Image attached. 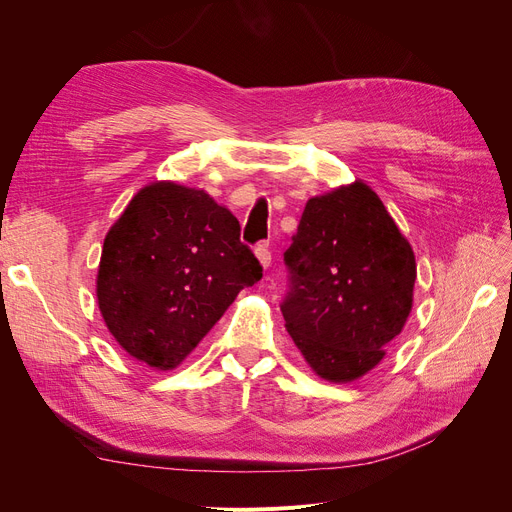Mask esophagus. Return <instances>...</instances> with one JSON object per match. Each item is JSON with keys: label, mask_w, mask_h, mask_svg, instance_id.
I'll list each match as a JSON object with an SVG mask.
<instances>
[{"label": "esophagus", "mask_w": 512, "mask_h": 512, "mask_svg": "<svg viewBox=\"0 0 512 512\" xmlns=\"http://www.w3.org/2000/svg\"><path fill=\"white\" fill-rule=\"evenodd\" d=\"M256 256H258L262 267H265V269L271 267V250H269L267 243H258L256 245Z\"/></svg>", "instance_id": "34e87169"}]
</instances>
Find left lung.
Masks as SVG:
<instances>
[{"label": "left lung", "instance_id": "obj_1", "mask_svg": "<svg viewBox=\"0 0 512 512\" xmlns=\"http://www.w3.org/2000/svg\"><path fill=\"white\" fill-rule=\"evenodd\" d=\"M286 331L318 376L350 382L376 367L412 309L410 243L365 183L309 198L284 250Z\"/></svg>", "mask_w": 512, "mask_h": 512}]
</instances>
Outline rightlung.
<instances>
[{"label": "right lung", "mask_w": 512, "mask_h": 512, "mask_svg": "<svg viewBox=\"0 0 512 512\" xmlns=\"http://www.w3.org/2000/svg\"><path fill=\"white\" fill-rule=\"evenodd\" d=\"M260 277L235 215L203 190L153 183L108 230L98 303L123 350L173 369Z\"/></svg>", "instance_id": "obj_1"}]
</instances>
